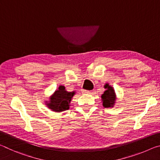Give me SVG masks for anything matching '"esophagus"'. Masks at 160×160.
I'll return each instance as SVG.
<instances>
[{"label": "esophagus", "instance_id": "esophagus-1", "mask_svg": "<svg viewBox=\"0 0 160 160\" xmlns=\"http://www.w3.org/2000/svg\"><path fill=\"white\" fill-rule=\"evenodd\" d=\"M82 93L84 94H90V92L89 90H82Z\"/></svg>", "mask_w": 160, "mask_h": 160}]
</instances>
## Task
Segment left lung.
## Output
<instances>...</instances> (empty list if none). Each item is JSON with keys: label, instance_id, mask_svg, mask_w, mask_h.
Masks as SVG:
<instances>
[{"label": "left lung", "instance_id": "1", "mask_svg": "<svg viewBox=\"0 0 160 160\" xmlns=\"http://www.w3.org/2000/svg\"><path fill=\"white\" fill-rule=\"evenodd\" d=\"M106 90L102 94V102L103 107L105 108L113 107L116 104V94L114 89L109 83H106L104 86Z\"/></svg>", "mask_w": 160, "mask_h": 160}]
</instances>
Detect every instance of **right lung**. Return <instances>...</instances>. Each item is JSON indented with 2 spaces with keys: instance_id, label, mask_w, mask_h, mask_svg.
Wrapping results in <instances>:
<instances>
[{
  "instance_id": "right-lung-1",
  "label": "right lung",
  "mask_w": 160,
  "mask_h": 160,
  "mask_svg": "<svg viewBox=\"0 0 160 160\" xmlns=\"http://www.w3.org/2000/svg\"><path fill=\"white\" fill-rule=\"evenodd\" d=\"M75 94V91L68 92L66 88L60 85L58 89L51 94L45 104L48 109L54 112H62L69 109L70 102Z\"/></svg>"
}]
</instances>
